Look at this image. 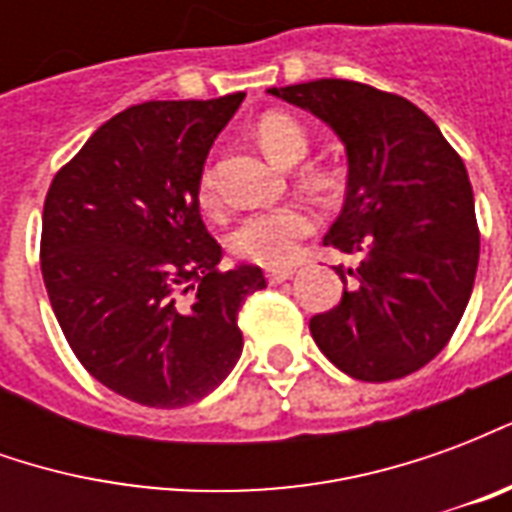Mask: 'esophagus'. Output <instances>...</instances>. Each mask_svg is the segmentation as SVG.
Wrapping results in <instances>:
<instances>
[{
    "label": "esophagus",
    "mask_w": 512,
    "mask_h": 512,
    "mask_svg": "<svg viewBox=\"0 0 512 512\" xmlns=\"http://www.w3.org/2000/svg\"><path fill=\"white\" fill-rule=\"evenodd\" d=\"M293 274H296L293 268H271L266 277H268V282H271V285H282V282H288Z\"/></svg>",
    "instance_id": "esophagus-1"
}]
</instances>
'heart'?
I'll return each instance as SVG.
<instances>
[{"label": "heart", "instance_id": "1", "mask_svg": "<svg viewBox=\"0 0 512 512\" xmlns=\"http://www.w3.org/2000/svg\"><path fill=\"white\" fill-rule=\"evenodd\" d=\"M257 142L266 150L271 161L282 167H293L310 150V136L307 131L282 112H268L260 117L255 128ZM200 200L213 205V178L205 169L200 178ZM315 230V219L307 208L301 205H279L271 211H260L246 216L244 222L235 227L230 235V246L238 257L252 260L257 266H288L299 252V244Z\"/></svg>", "mask_w": 512, "mask_h": 512}]
</instances>
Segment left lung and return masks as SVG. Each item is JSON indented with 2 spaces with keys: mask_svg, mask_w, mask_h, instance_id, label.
Wrapping results in <instances>:
<instances>
[{
  "mask_svg": "<svg viewBox=\"0 0 512 512\" xmlns=\"http://www.w3.org/2000/svg\"><path fill=\"white\" fill-rule=\"evenodd\" d=\"M268 93L323 120L348 158L345 205L323 244L362 260L334 268L343 299L312 318V340L359 381L425 367L461 323L480 260L461 156L422 109L370 84L318 79Z\"/></svg>",
  "mask_w": 512,
  "mask_h": 512,
  "instance_id": "1",
  "label": "left lung"
}]
</instances>
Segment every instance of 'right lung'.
I'll return each instance as SVG.
<instances>
[{"instance_id": "obj_1", "label": "right lung", "mask_w": 512, "mask_h": 512, "mask_svg": "<svg viewBox=\"0 0 512 512\" xmlns=\"http://www.w3.org/2000/svg\"><path fill=\"white\" fill-rule=\"evenodd\" d=\"M244 93L147 101L98 128L54 175L40 271L87 373L150 408L213 392L244 351L238 310L266 288L260 266L219 271L200 216L213 139Z\"/></svg>"}]
</instances>
